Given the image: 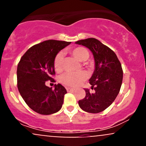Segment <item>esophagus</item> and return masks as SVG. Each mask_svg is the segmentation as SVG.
<instances>
[{
  "label": "esophagus",
  "instance_id": "obj_1",
  "mask_svg": "<svg viewBox=\"0 0 146 146\" xmlns=\"http://www.w3.org/2000/svg\"><path fill=\"white\" fill-rule=\"evenodd\" d=\"M66 90H67V92H68V93H70V92H73L74 91L75 89L74 88H69V87H66Z\"/></svg>",
  "mask_w": 146,
  "mask_h": 146
}]
</instances>
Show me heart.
<instances>
[{
  "mask_svg": "<svg viewBox=\"0 0 146 146\" xmlns=\"http://www.w3.org/2000/svg\"><path fill=\"white\" fill-rule=\"evenodd\" d=\"M71 54L79 61L84 62L89 58L88 49L83 46H78L71 50ZM64 66V56L62 53H58L55 57L53 66L57 72L62 71ZM88 78V73L86 71L66 72L61 75L60 81L67 86H78Z\"/></svg>",
  "mask_w": 146,
  "mask_h": 146,
  "instance_id": "1",
  "label": "heart"
}]
</instances>
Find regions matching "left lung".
Returning <instances> with one entry per match:
<instances>
[{
    "label": "left lung",
    "mask_w": 146,
    "mask_h": 146,
    "mask_svg": "<svg viewBox=\"0 0 146 146\" xmlns=\"http://www.w3.org/2000/svg\"><path fill=\"white\" fill-rule=\"evenodd\" d=\"M75 43L88 48L95 60V71L89 80L95 92L91 93L84 88L86 96L78 102L79 106L88 113H100L112 104L119 93L123 80L121 64L115 52L95 38L81 40Z\"/></svg>",
    "instance_id": "8db88e82"
}]
</instances>
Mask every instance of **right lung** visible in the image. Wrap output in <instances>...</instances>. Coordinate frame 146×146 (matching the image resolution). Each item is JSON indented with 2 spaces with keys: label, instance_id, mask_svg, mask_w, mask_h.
Wrapping results in <instances>:
<instances>
[{
  "label": "right lung",
  "instance_id": "obj_1",
  "mask_svg": "<svg viewBox=\"0 0 146 146\" xmlns=\"http://www.w3.org/2000/svg\"><path fill=\"white\" fill-rule=\"evenodd\" d=\"M71 42L48 40L33 45L21 58L17 67V86L25 103L33 111L51 115L61 109L66 88L60 84L54 89L46 86L55 75L53 61L59 52Z\"/></svg>",
  "mask_w": 146,
  "mask_h": 146
}]
</instances>
